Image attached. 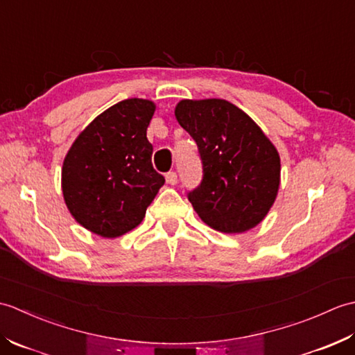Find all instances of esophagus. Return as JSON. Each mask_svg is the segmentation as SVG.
Segmentation results:
<instances>
[{"label": "esophagus", "instance_id": "1", "mask_svg": "<svg viewBox=\"0 0 355 355\" xmlns=\"http://www.w3.org/2000/svg\"><path fill=\"white\" fill-rule=\"evenodd\" d=\"M166 183L168 184H177V172H168L166 173Z\"/></svg>", "mask_w": 355, "mask_h": 355}]
</instances>
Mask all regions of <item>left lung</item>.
<instances>
[{
    "instance_id": "obj_1",
    "label": "left lung",
    "mask_w": 355,
    "mask_h": 355,
    "mask_svg": "<svg viewBox=\"0 0 355 355\" xmlns=\"http://www.w3.org/2000/svg\"><path fill=\"white\" fill-rule=\"evenodd\" d=\"M178 123L198 146L202 180L187 193L210 227L243 233L258 225L276 200L281 158L243 110L224 99L182 101Z\"/></svg>"
}]
</instances>
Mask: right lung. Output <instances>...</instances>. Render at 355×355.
Here are the masks:
<instances>
[{
	"instance_id": "add662e5",
	"label": "right lung",
	"mask_w": 355,
	"mask_h": 355,
	"mask_svg": "<svg viewBox=\"0 0 355 355\" xmlns=\"http://www.w3.org/2000/svg\"><path fill=\"white\" fill-rule=\"evenodd\" d=\"M155 105L126 99L97 116L65 155L62 193L80 225L117 238L145 218L164 177L153 168L146 130Z\"/></svg>"
}]
</instances>
